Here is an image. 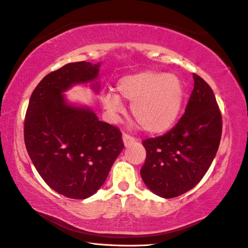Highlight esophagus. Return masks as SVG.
I'll list each match as a JSON object with an SVG mask.
<instances>
[{"mask_svg": "<svg viewBox=\"0 0 248 248\" xmlns=\"http://www.w3.org/2000/svg\"><path fill=\"white\" fill-rule=\"evenodd\" d=\"M135 141H136V139L133 137V136H130L126 133L123 134V142H124L125 146H129L131 143H134Z\"/></svg>", "mask_w": 248, "mask_h": 248, "instance_id": "obj_1", "label": "esophagus"}]
</instances>
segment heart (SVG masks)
Here are the masks:
<instances>
[{
  "label": "heart",
  "mask_w": 248,
  "mask_h": 248,
  "mask_svg": "<svg viewBox=\"0 0 248 248\" xmlns=\"http://www.w3.org/2000/svg\"><path fill=\"white\" fill-rule=\"evenodd\" d=\"M114 93H106L102 100L108 112L115 117L123 110L121 99L130 102V111L141 128L150 134L170 129L178 120L184 102V87L174 75L142 70L123 76Z\"/></svg>",
  "instance_id": "b5f03b06"
}]
</instances>
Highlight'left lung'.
I'll return each instance as SVG.
<instances>
[{
	"label": "left lung",
	"instance_id": "left-lung-1",
	"mask_svg": "<svg viewBox=\"0 0 248 248\" xmlns=\"http://www.w3.org/2000/svg\"><path fill=\"white\" fill-rule=\"evenodd\" d=\"M194 90L185 113L163 136L142 141L146 151L140 170L145 185L163 198H174L194 188L218 150L223 121L213 90L193 74Z\"/></svg>",
	"mask_w": 248,
	"mask_h": 248
}]
</instances>
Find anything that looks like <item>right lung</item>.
<instances>
[{
	"mask_svg": "<svg viewBox=\"0 0 248 248\" xmlns=\"http://www.w3.org/2000/svg\"><path fill=\"white\" fill-rule=\"evenodd\" d=\"M98 64L64 65L42 79L30 98L24 143L43 180L70 199H85L107 179L124 148L122 133L90 109L65 103L62 92L98 75Z\"/></svg>",
	"mask_w": 248,
	"mask_h": 248,
	"instance_id": "1",
	"label": "right lung"
}]
</instances>
